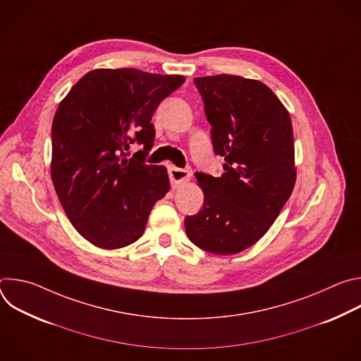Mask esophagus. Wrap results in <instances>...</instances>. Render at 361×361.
<instances>
[{
	"instance_id": "esophagus-1",
	"label": "esophagus",
	"mask_w": 361,
	"mask_h": 361,
	"mask_svg": "<svg viewBox=\"0 0 361 361\" xmlns=\"http://www.w3.org/2000/svg\"><path fill=\"white\" fill-rule=\"evenodd\" d=\"M169 176H170V181L171 185L174 188L183 185L185 181L190 180L191 177V171L188 169H178V167H169Z\"/></svg>"
}]
</instances>
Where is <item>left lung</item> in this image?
Instances as JSON below:
<instances>
[{"mask_svg": "<svg viewBox=\"0 0 361 361\" xmlns=\"http://www.w3.org/2000/svg\"><path fill=\"white\" fill-rule=\"evenodd\" d=\"M194 84L212 124L214 152L224 173H195L204 192L185 233L209 252L230 255L259 241L279 217L295 184L290 114L262 81L220 74Z\"/></svg>", "mask_w": 361, "mask_h": 361, "instance_id": "8db88e82", "label": "left lung"}]
</instances>
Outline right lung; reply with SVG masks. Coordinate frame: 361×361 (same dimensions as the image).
<instances>
[{
    "instance_id": "add662e5",
    "label": "right lung",
    "mask_w": 361,
    "mask_h": 361,
    "mask_svg": "<svg viewBox=\"0 0 361 361\" xmlns=\"http://www.w3.org/2000/svg\"><path fill=\"white\" fill-rule=\"evenodd\" d=\"M184 82L134 68L87 73L60 102L51 128V178L75 230L99 248L137 241L170 190L167 169L148 166L156 130L151 117ZM143 149L127 159L129 145Z\"/></svg>"
}]
</instances>
